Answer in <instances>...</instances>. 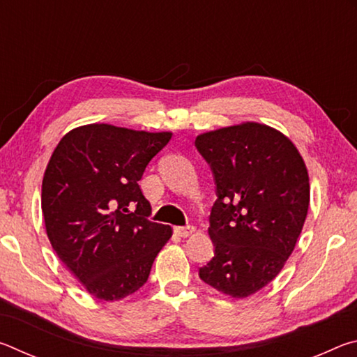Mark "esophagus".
Here are the masks:
<instances>
[{
	"instance_id": "esophagus-1",
	"label": "esophagus",
	"mask_w": 357,
	"mask_h": 357,
	"mask_svg": "<svg viewBox=\"0 0 357 357\" xmlns=\"http://www.w3.org/2000/svg\"><path fill=\"white\" fill-rule=\"evenodd\" d=\"M174 233H176L181 238H187V236H190V234L195 233V228L193 227H176L174 228Z\"/></svg>"
}]
</instances>
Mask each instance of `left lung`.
Here are the masks:
<instances>
[{
	"instance_id": "left-lung-1",
	"label": "left lung",
	"mask_w": 357,
	"mask_h": 357,
	"mask_svg": "<svg viewBox=\"0 0 357 357\" xmlns=\"http://www.w3.org/2000/svg\"><path fill=\"white\" fill-rule=\"evenodd\" d=\"M195 144L217 185L208 228L215 253L200 279L229 298H249L294 250L309 213V172L285 134L253 121L204 132Z\"/></svg>"
}]
</instances>
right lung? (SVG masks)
I'll return each mask as SVG.
<instances>
[{"label": "right lung", "mask_w": 357, "mask_h": 357, "mask_svg": "<svg viewBox=\"0 0 357 357\" xmlns=\"http://www.w3.org/2000/svg\"><path fill=\"white\" fill-rule=\"evenodd\" d=\"M172 132L94 123L69 130L42 179L48 241L89 294L113 302L146 283L173 229L148 220L151 204L138 185Z\"/></svg>", "instance_id": "add662e5"}]
</instances>
